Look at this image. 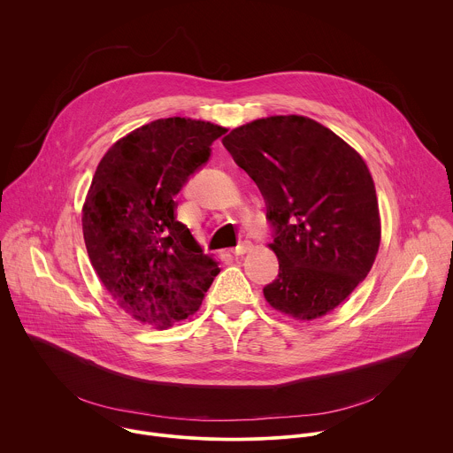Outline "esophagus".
<instances>
[{"label": "esophagus", "mask_w": 453, "mask_h": 453, "mask_svg": "<svg viewBox=\"0 0 453 453\" xmlns=\"http://www.w3.org/2000/svg\"><path fill=\"white\" fill-rule=\"evenodd\" d=\"M250 250H252V243H250V242H243L242 245H238V247L233 249V254H234V256H242V254H247V252H250Z\"/></svg>", "instance_id": "esophagus-1"}]
</instances>
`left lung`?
I'll list each match as a JSON object with an SVG mask.
<instances>
[{"label":"left lung","instance_id":"obj_1","mask_svg":"<svg viewBox=\"0 0 453 453\" xmlns=\"http://www.w3.org/2000/svg\"><path fill=\"white\" fill-rule=\"evenodd\" d=\"M275 226L279 275L266 303L298 322L331 313L368 275L380 245L373 178L354 147L304 115H272L222 138Z\"/></svg>","mask_w":453,"mask_h":453}]
</instances>
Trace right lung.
<instances>
[{"label": "right lung", "mask_w": 453, "mask_h": 453, "mask_svg": "<svg viewBox=\"0 0 453 453\" xmlns=\"http://www.w3.org/2000/svg\"><path fill=\"white\" fill-rule=\"evenodd\" d=\"M226 131L157 119L119 138L96 169L81 208L87 252L117 306L140 324L169 329L188 319L220 272L176 219V194Z\"/></svg>", "instance_id": "obj_1"}]
</instances>
